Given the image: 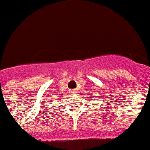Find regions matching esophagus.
Returning <instances> with one entry per match:
<instances>
[{
    "instance_id": "esophagus-1",
    "label": "esophagus",
    "mask_w": 150,
    "mask_h": 150,
    "mask_svg": "<svg viewBox=\"0 0 150 150\" xmlns=\"http://www.w3.org/2000/svg\"><path fill=\"white\" fill-rule=\"evenodd\" d=\"M71 93H72V95H74V94H75V91H71Z\"/></svg>"
}]
</instances>
